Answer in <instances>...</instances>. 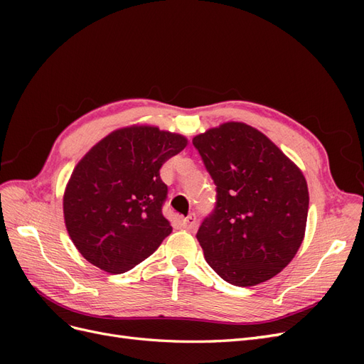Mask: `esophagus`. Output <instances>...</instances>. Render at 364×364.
<instances>
[{
  "instance_id": "1",
  "label": "esophagus",
  "mask_w": 364,
  "mask_h": 364,
  "mask_svg": "<svg viewBox=\"0 0 364 364\" xmlns=\"http://www.w3.org/2000/svg\"><path fill=\"white\" fill-rule=\"evenodd\" d=\"M196 225H197V222H196V217L193 214L182 220V228L186 230H193L196 228Z\"/></svg>"
}]
</instances>
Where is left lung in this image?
Masks as SVG:
<instances>
[{"label":"left lung","mask_w":364,"mask_h":364,"mask_svg":"<svg viewBox=\"0 0 364 364\" xmlns=\"http://www.w3.org/2000/svg\"><path fill=\"white\" fill-rule=\"evenodd\" d=\"M217 185V205L197 230L206 262L237 287L266 282L299 250L308 217L302 170L272 139L228 121L193 138Z\"/></svg>","instance_id":"1"}]
</instances>
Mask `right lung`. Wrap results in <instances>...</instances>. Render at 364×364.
Masks as SVG:
<instances>
[{
    "instance_id": "1",
    "label": "right lung",
    "mask_w": 364,
    "mask_h": 364,
    "mask_svg": "<svg viewBox=\"0 0 364 364\" xmlns=\"http://www.w3.org/2000/svg\"><path fill=\"white\" fill-rule=\"evenodd\" d=\"M188 139L158 126L132 124L98 141L77 162L63 193L68 235L85 259L107 273H123L170 235L162 214L167 185L159 168Z\"/></svg>"
}]
</instances>
